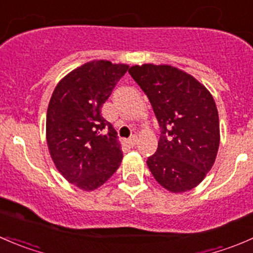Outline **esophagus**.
Returning <instances> with one entry per match:
<instances>
[{
    "label": "esophagus",
    "instance_id": "obj_1",
    "mask_svg": "<svg viewBox=\"0 0 253 253\" xmlns=\"http://www.w3.org/2000/svg\"><path fill=\"white\" fill-rule=\"evenodd\" d=\"M137 142H138V137L136 136V134H133V136L129 137L128 139V144L132 145V147H134V145L137 144Z\"/></svg>",
    "mask_w": 253,
    "mask_h": 253
}]
</instances>
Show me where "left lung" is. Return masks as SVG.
<instances>
[{"instance_id":"obj_1","label":"left lung","mask_w":253,"mask_h":253,"mask_svg":"<svg viewBox=\"0 0 253 253\" xmlns=\"http://www.w3.org/2000/svg\"><path fill=\"white\" fill-rule=\"evenodd\" d=\"M128 72L162 128L157 152L147 160L150 172L170 192L192 190L213 167L220 142L213 96L197 79L169 65L145 63Z\"/></svg>"}]
</instances>
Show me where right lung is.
<instances>
[{
  "label": "right lung",
  "instance_id": "add662e5",
  "mask_svg": "<svg viewBox=\"0 0 253 253\" xmlns=\"http://www.w3.org/2000/svg\"><path fill=\"white\" fill-rule=\"evenodd\" d=\"M128 66L90 61L61 79L50 99L46 141L58 171L83 191L100 187L119 169L121 144L101 106Z\"/></svg>",
  "mask_w": 253,
  "mask_h": 253
}]
</instances>
